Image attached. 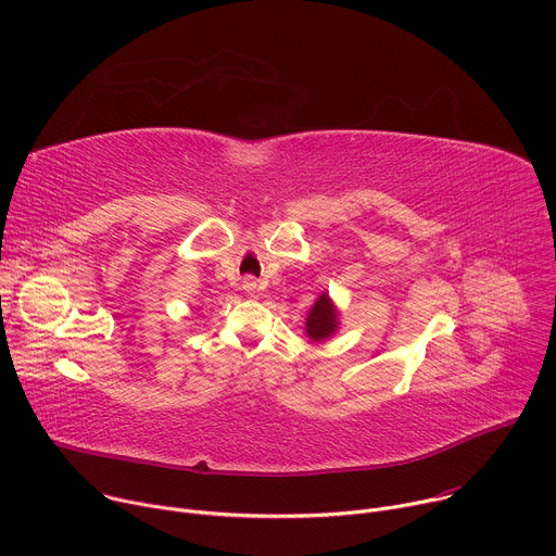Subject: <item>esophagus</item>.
<instances>
[{
    "label": "esophagus",
    "instance_id": "1",
    "mask_svg": "<svg viewBox=\"0 0 556 556\" xmlns=\"http://www.w3.org/2000/svg\"><path fill=\"white\" fill-rule=\"evenodd\" d=\"M244 290H247L249 294H255V292H257V279H255V277H247V279H244Z\"/></svg>",
    "mask_w": 556,
    "mask_h": 556
}]
</instances>
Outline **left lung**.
Returning <instances> with one entry per match:
<instances>
[{
	"label": "left lung",
	"mask_w": 556,
	"mask_h": 556,
	"mask_svg": "<svg viewBox=\"0 0 556 556\" xmlns=\"http://www.w3.org/2000/svg\"><path fill=\"white\" fill-rule=\"evenodd\" d=\"M339 326H341V312L337 309L332 296L324 290L305 316V328H303L305 337L312 343H324L337 334Z\"/></svg>",
	"instance_id": "left-lung-1"
}]
</instances>
